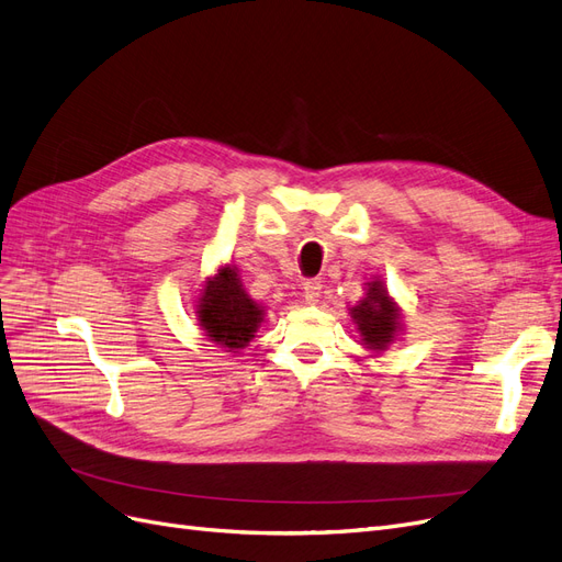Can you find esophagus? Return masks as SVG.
<instances>
[{
  "mask_svg": "<svg viewBox=\"0 0 562 562\" xmlns=\"http://www.w3.org/2000/svg\"><path fill=\"white\" fill-rule=\"evenodd\" d=\"M302 288H304V302L307 304H316L318 302V295H321V281H316V279H310V281H304L302 283Z\"/></svg>",
  "mask_w": 562,
  "mask_h": 562,
  "instance_id": "obj_1",
  "label": "esophagus"
}]
</instances>
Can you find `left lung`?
Wrapping results in <instances>:
<instances>
[{
  "label": "left lung",
  "mask_w": 562,
  "mask_h": 562,
  "mask_svg": "<svg viewBox=\"0 0 562 562\" xmlns=\"http://www.w3.org/2000/svg\"><path fill=\"white\" fill-rule=\"evenodd\" d=\"M349 312L356 330L361 333V342L370 351H384L401 333V310L380 279L368 283L366 297Z\"/></svg>",
  "instance_id": "1"
}]
</instances>
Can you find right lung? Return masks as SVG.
Returning a JSON list of instances; mask_svg holds the SVG:
<instances>
[{
	"label": "right lung",
	"mask_w": 562,
	"mask_h": 562,
	"mask_svg": "<svg viewBox=\"0 0 562 562\" xmlns=\"http://www.w3.org/2000/svg\"><path fill=\"white\" fill-rule=\"evenodd\" d=\"M196 316L211 342L234 351L244 349L258 333L265 310L244 291L236 267L227 265L203 285Z\"/></svg>",
	"instance_id": "add662e5"
}]
</instances>
